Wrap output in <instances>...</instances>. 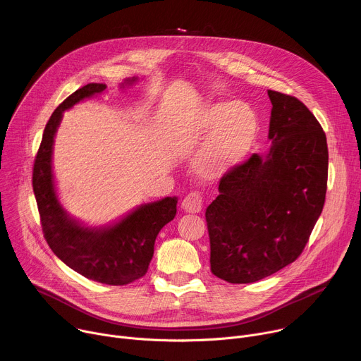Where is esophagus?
<instances>
[{"label":"esophagus","mask_w":361,"mask_h":361,"mask_svg":"<svg viewBox=\"0 0 361 361\" xmlns=\"http://www.w3.org/2000/svg\"><path fill=\"white\" fill-rule=\"evenodd\" d=\"M181 209L185 213H191V214H197L201 212L202 209V197L198 192H190L188 195L184 197V200L181 201Z\"/></svg>","instance_id":"obj_1"}]
</instances>
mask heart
<instances>
[{
	"label": "heart",
	"mask_w": 361,
	"mask_h": 361,
	"mask_svg": "<svg viewBox=\"0 0 361 361\" xmlns=\"http://www.w3.org/2000/svg\"><path fill=\"white\" fill-rule=\"evenodd\" d=\"M197 131L209 135L195 154L192 169L204 181H217L240 167L259 135L255 111L241 101H217L205 107Z\"/></svg>",
	"instance_id": "heart-1"
}]
</instances>
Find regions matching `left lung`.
<instances>
[{"instance_id": "left-lung-1", "label": "left lung", "mask_w": 361, "mask_h": 361, "mask_svg": "<svg viewBox=\"0 0 361 361\" xmlns=\"http://www.w3.org/2000/svg\"><path fill=\"white\" fill-rule=\"evenodd\" d=\"M273 104L266 156L221 178L205 212L212 273L233 284L269 277L295 262L327 190L326 134L300 99L269 90Z\"/></svg>"}]
</instances>
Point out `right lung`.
Instances as JSON below:
<instances>
[{
	"mask_svg": "<svg viewBox=\"0 0 361 361\" xmlns=\"http://www.w3.org/2000/svg\"><path fill=\"white\" fill-rule=\"evenodd\" d=\"M135 81V77L128 78L121 87ZM106 88V84L97 82L78 88L49 117L34 161L32 188L44 237L59 259L90 280L109 286H126L147 273L160 230L176 217L177 197L141 204L110 226L88 227L64 210L53 173L54 137L63 113Z\"/></svg>",
	"mask_w": 361,
	"mask_h": 361,
	"instance_id": "add662e5",
	"label": "right lung"
}]
</instances>
